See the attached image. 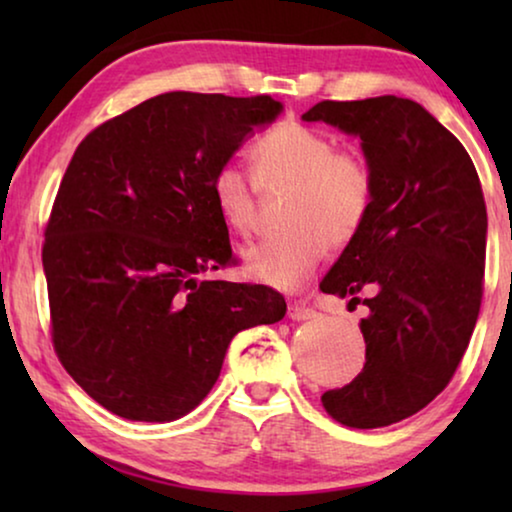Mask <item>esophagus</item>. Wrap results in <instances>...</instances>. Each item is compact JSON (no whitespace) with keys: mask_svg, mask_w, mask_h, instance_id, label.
<instances>
[{"mask_svg":"<svg viewBox=\"0 0 512 512\" xmlns=\"http://www.w3.org/2000/svg\"><path fill=\"white\" fill-rule=\"evenodd\" d=\"M289 317L296 319V321L314 319V317H319V312L314 310L312 305L303 303V300H293V303H289Z\"/></svg>","mask_w":512,"mask_h":512,"instance_id":"1","label":"esophagus"}]
</instances>
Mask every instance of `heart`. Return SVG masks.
<instances>
[{
    "label": "heart",
    "instance_id": "b5f03b06",
    "mask_svg": "<svg viewBox=\"0 0 512 512\" xmlns=\"http://www.w3.org/2000/svg\"><path fill=\"white\" fill-rule=\"evenodd\" d=\"M258 184L265 191L291 188L284 233L244 254L249 275L277 289H298L324 261L328 249L347 247L373 214L377 172L359 149H338L335 137L300 123H279L251 146ZM223 223L237 235L258 226V191L247 174L223 163L209 179Z\"/></svg>",
    "mask_w": 512,
    "mask_h": 512
}]
</instances>
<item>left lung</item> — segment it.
I'll list each match as a JSON object with an SVG mask.
<instances>
[{
    "label": "left lung",
    "mask_w": 512,
    "mask_h": 512,
    "mask_svg": "<svg viewBox=\"0 0 512 512\" xmlns=\"http://www.w3.org/2000/svg\"><path fill=\"white\" fill-rule=\"evenodd\" d=\"M361 137L377 172L373 214L319 289L359 303L366 363L321 403L335 422L380 429L429 405L459 368L485 289L487 207L464 146L396 95L324 100L303 114Z\"/></svg>",
    "instance_id": "obj_1"
}]
</instances>
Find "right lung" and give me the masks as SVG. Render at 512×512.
<instances>
[{
    "mask_svg": "<svg viewBox=\"0 0 512 512\" xmlns=\"http://www.w3.org/2000/svg\"><path fill=\"white\" fill-rule=\"evenodd\" d=\"M282 104L165 93L76 146L44 230L55 354L86 394L132 422H172L219 380L230 340L286 314L263 284L200 279L237 258L214 170Z\"/></svg>",
    "mask_w": 512,
    "mask_h": 512,
    "instance_id": "right-lung-1",
    "label": "right lung"
}]
</instances>
